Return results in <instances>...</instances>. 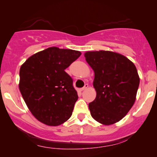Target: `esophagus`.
<instances>
[{
    "mask_svg": "<svg viewBox=\"0 0 157 157\" xmlns=\"http://www.w3.org/2000/svg\"><path fill=\"white\" fill-rule=\"evenodd\" d=\"M88 87H89V84H88V83H86L84 86H83V88H82V89H81V91H84V90L88 89Z\"/></svg>",
    "mask_w": 157,
    "mask_h": 157,
    "instance_id": "obj_1",
    "label": "esophagus"
}]
</instances>
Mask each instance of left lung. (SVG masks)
<instances>
[{
  "instance_id": "left-lung-1",
  "label": "left lung",
  "mask_w": 157,
  "mask_h": 157,
  "mask_svg": "<svg viewBox=\"0 0 157 157\" xmlns=\"http://www.w3.org/2000/svg\"><path fill=\"white\" fill-rule=\"evenodd\" d=\"M86 61L94 71L96 98L89 103L91 117L105 126L121 120L136 101L139 78L128 58L109 51H86Z\"/></svg>"
}]
</instances>
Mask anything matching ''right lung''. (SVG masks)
<instances>
[{
    "label": "right lung",
    "mask_w": 157,
    "mask_h": 157,
    "mask_svg": "<svg viewBox=\"0 0 157 157\" xmlns=\"http://www.w3.org/2000/svg\"><path fill=\"white\" fill-rule=\"evenodd\" d=\"M81 55L78 51L50 47L21 65L19 90L38 121L56 126L71 117L78 95L65 69Z\"/></svg>",
    "instance_id": "add662e5"
}]
</instances>
